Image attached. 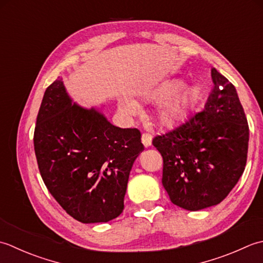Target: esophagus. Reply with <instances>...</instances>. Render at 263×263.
Here are the masks:
<instances>
[{
    "label": "esophagus",
    "mask_w": 263,
    "mask_h": 263,
    "mask_svg": "<svg viewBox=\"0 0 263 263\" xmlns=\"http://www.w3.org/2000/svg\"><path fill=\"white\" fill-rule=\"evenodd\" d=\"M142 143L144 144V146H149L152 144V136L147 133H143L142 134Z\"/></svg>",
    "instance_id": "obj_1"
}]
</instances>
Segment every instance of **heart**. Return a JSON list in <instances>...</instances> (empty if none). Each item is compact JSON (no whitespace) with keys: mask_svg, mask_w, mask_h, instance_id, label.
<instances>
[{"mask_svg":"<svg viewBox=\"0 0 263 263\" xmlns=\"http://www.w3.org/2000/svg\"><path fill=\"white\" fill-rule=\"evenodd\" d=\"M179 80H173L163 84L161 87L149 95V99L163 101L157 111V120L163 127H174L189 114L199 96V90L195 87H184ZM120 110L125 115L134 116L139 112V105L136 101L129 98L120 100Z\"/></svg>","mask_w":263,"mask_h":263,"instance_id":"1","label":"heart"}]
</instances>
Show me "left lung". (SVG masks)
<instances>
[{
	"instance_id": "1",
	"label": "left lung",
	"mask_w": 263,
	"mask_h": 263,
	"mask_svg": "<svg viewBox=\"0 0 263 263\" xmlns=\"http://www.w3.org/2000/svg\"><path fill=\"white\" fill-rule=\"evenodd\" d=\"M211 76L203 111L152 141L162 155V185L170 201L190 211L226 199L248 159L250 130L236 88L216 68Z\"/></svg>"
}]
</instances>
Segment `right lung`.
<instances>
[{
	"instance_id": "add662e5",
	"label": "right lung",
	"mask_w": 263,
	"mask_h": 263,
	"mask_svg": "<svg viewBox=\"0 0 263 263\" xmlns=\"http://www.w3.org/2000/svg\"><path fill=\"white\" fill-rule=\"evenodd\" d=\"M34 147L43 181L69 216L108 222L124 211L130 169L144 149L137 128L116 127L71 103L58 78L44 93Z\"/></svg>"
}]
</instances>
